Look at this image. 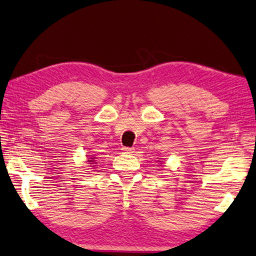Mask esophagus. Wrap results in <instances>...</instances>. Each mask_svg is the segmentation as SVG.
<instances>
[{
	"label": "esophagus",
	"mask_w": 256,
	"mask_h": 256,
	"mask_svg": "<svg viewBox=\"0 0 256 256\" xmlns=\"http://www.w3.org/2000/svg\"><path fill=\"white\" fill-rule=\"evenodd\" d=\"M121 150H122L126 154H132V153H134V150H134V147H122Z\"/></svg>",
	"instance_id": "1"
}]
</instances>
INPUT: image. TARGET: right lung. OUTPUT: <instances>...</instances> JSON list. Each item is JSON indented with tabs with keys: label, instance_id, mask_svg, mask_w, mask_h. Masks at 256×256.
I'll return each instance as SVG.
<instances>
[{
	"label": "right lung",
	"instance_id": "add662e5",
	"mask_svg": "<svg viewBox=\"0 0 256 256\" xmlns=\"http://www.w3.org/2000/svg\"><path fill=\"white\" fill-rule=\"evenodd\" d=\"M88 164H96L94 162H96V158H88Z\"/></svg>",
	"mask_w": 256,
	"mask_h": 256
}]
</instances>
